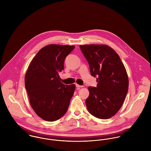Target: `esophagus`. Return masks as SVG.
<instances>
[{
	"instance_id": "34e87169",
	"label": "esophagus",
	"mask_w": 151,
	"mask_h": 151,
	"mask_svg": "<svg viewBox=\"0 0 151 151\" xmlns=\"http://www.w3.org/2000/svg\"><path fill=\"white\" fill-rule=\"evenodd\" d=\"M76 87L77 88V89H80V88H81V87H83V86H80V85H78V84H76Z\"/></svg>"
}]
</instances>
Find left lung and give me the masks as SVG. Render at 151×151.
Segmentation results:
<instances>
[{
    "instance_id": "8db88e82",
    "label": "left lung",
    "mask_w": 151,
    "mask_h": 151,
    "mask_svg": "<svg viewBox=\"0 0 151 151\" xmlns=\"http://www.w3.org/2000/svg\"><path fill=\"white\" fill-rule=\"evenodd\" d=\"M80 47L90 72L98 77L96 87L89 86L86 101L88 111L101 119H108L120 110L129 89V78L119 55L106 45H84Z\"/></svg>"
}]
</instances>
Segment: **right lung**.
<instances>
[{
  "label": "right lung",
  "mask_w": 151,
  "mask_h": 151,
  "mask_svg": "<svg viewBox=\"0 0 151 151\" xmlns=\"http://www.w3.org/2000/svg\"><path fill=\"white\" fill-rule=\"evenodd\" d=\"M74 46L51 44L42 47L28 66L25 86L35 113L47 122L63 117L69 106L76 86L65 85L59 73L64 70L66 56Z\"/></svg>",
  "instance_id": "add662e5"
}]
</instances>
